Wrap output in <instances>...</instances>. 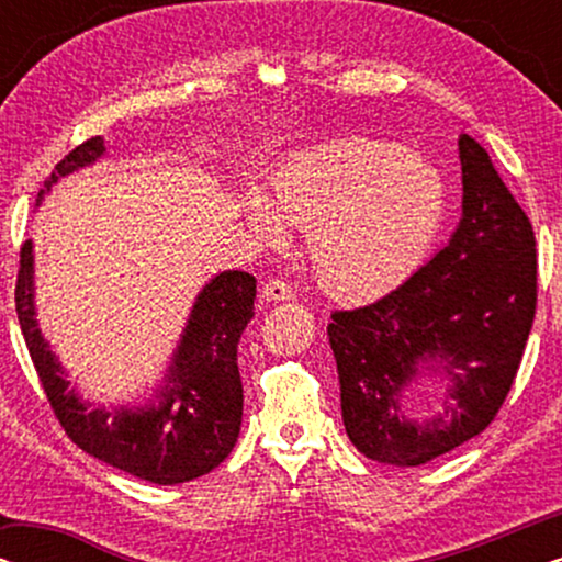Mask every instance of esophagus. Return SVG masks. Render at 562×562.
<instances>
[{
  "mask_svg": "<svg viewBox=\"0 0 562 562\" xmlns=\"http://www.w3.org/2000/svg\"><path fill=\"white\" fill-rule=\"evenodd\" d=\"M294 296H296V291L289 281H283V279L266 281V286H263L266 302H289V299H294Z\"/></svg>",
  "mask_w": 562,
  "mask_h": 562,
  "instance_id": "obj_1",
  "label": "esophagus"
}]
</instances>
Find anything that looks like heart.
Segmentation results:
<instances>
[{
  "instance_id": "heart-1",
  "label": "heart",
  "mask_w": 562,
  "mask_h": 562,
  "mask_svg": "<svg viewBox=\"0 0 562 562\" xmlns=\"http://www.w3.org/2000/svg\"><path fill=\"white\" fill-rule=\"evenodd\" d=\"M271 202L276 213L263 202L248 210L266 243H283V222L304 229L322 289L340 299H371L425 263L448 212V187L429 160L404 145L358 137L283 166Z\"/></svg>"
}]
</instances>
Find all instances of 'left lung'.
<instances>
[{"mask_svg":"<svg viewBox=\"0 0 562 562\" xmlns=\"http://www.w3.org/2000/svg\"><path fill=\"white\" fill-rule=\"evenodd\" d=\"M463 220L450 243L375 302L327 325L342 422L366 458L422 465L481 435L517 379L537 310L535 229L471 135L460 137ZM451 379L443 414L406 420L401 398L422 362Z\"/></svg>","mask_w":562,"mask_h":562,"instance_id":"obj_1","label":"left lung"}]
</instances>
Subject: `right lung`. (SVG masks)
Masks as SVG:
<instances>
[{"label": "right lung", "mask_w": 562, "mask_h": 562, "mask_svg": "<svg viewBox=\"0 0 562 562\" xmlns=\"http://www.w3.org/2000/svg\"><path fill=\"white\" fill-rule=\"evenodd\" d=\"M104 153L102 137H89L56 164L45 191L76 168ZM256 279L245 271H225L206 283L191 310L173 366L145 409H87L68 389L64 371L41 337L33 304V245L22 243L14 304L50 409L66 435L83 452L137 479L171 486L194 481L217 468L233 452L243 422V381L237 371V342L252 319Z\"/></svg>", "instance_id": "1"}]
</instances>
